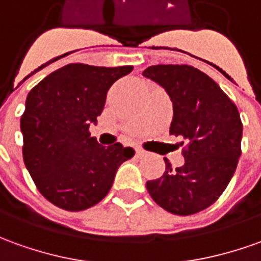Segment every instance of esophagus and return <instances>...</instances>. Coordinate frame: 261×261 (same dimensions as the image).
<instances>
[{
    "label": "esophagus",
    "instance_id": "esophagus-1",
    "mask_svg": "<svg viewBox=\"0 0 261 261\" xmlns=\"http://www.w3.org/2000/svg\"><path fill=\"white\" fill-rule=\"evenodd\" d=\"M135 150H136V154H138L139 158H142V156H145V154H146V152H145L142 148H135Z\"/></svg>",
    "mask_w": 261,
    "mask_h": 261
}]
</instances>
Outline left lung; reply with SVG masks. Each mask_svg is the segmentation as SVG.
Instances as JSON below:
<instances>
[{
    "label": "left lung",
    "mask_w": 261,
    "mask_h": 261,
    "mask_svg": "<svg viewBox=\"0 0 261 261\" xmlns=\"http://www.w3.org/2000/svg\"><path fill=\"white\" fill-rule=\"evenodd\" d=\"M170 96V135L188 142L185 165L148 180L154 202L173 215L189 216L216 202L227 188L242 153L243 125L236 105L213 79L190 65H153L143 71ZM183 145V142H182Z\"/></svg>",
    "instance_id": "left-lung-1"
}]
</instances>
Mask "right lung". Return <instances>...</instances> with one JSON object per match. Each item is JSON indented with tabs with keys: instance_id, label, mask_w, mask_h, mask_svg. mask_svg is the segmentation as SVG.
<instances>
[{
	"instance_id": "1",
	"label": "right lung",
	"mask_w": 261,
	"mask_h": 261,
	"mask_svg": "<svg viewBox=\"0 0 261 261\" xmlns=\"http://www.w3.org/2000/svg\"><path fill=\"white\" fill-rule=\"evenodd\" d=\"M134 66L69 64L32 88L21 116L24 163L46 200L68 212L99 203L116 170L135 154L122 143L102 146L89 134L115 81Z\"/></svg>"
}]
</instances>
